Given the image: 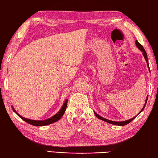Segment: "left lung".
I'll return each mask as SVG.
<instances>
[{
	"mask_svg": "<svg viewBox=\"0 0 158 158\" xmlns=\"http://www.w3.org/2000/svg\"><path fill=\"white\" fill-rule=\"evenodd\" d=\"M135 45H136V46L138 47V49H140V50L143 52V56H144V59H145V60H146V61H147V66H148V68H149V72H150V69H149V60H148V58H147V52H146V51H145V50H144V48H143V46H142L140 43H139L137 40L136 41H135ZM147 99H148V96L147 97V98H146V101H145V103H144V107H143V109L141 110V111L140 112L138 113V114H140L142 112H143V111L144 110V107H145V106H146V104H147ZM94 112V114H95V116L97 117L98 118H99V119H101V120H103V121H105V122H106V123H110V124H112V125H119V126H124V125H127V124H129V123L130 122H131L133 120H134L135 117H136L137 116H135V117H134V118H131V119H129V120H124V121H120V122H118V121H113V120H108V119H106V118H103V117H102V116H101L100 115H98V114H97V113H96L95 112Z\"/></svg>",
	"mask_w": 158,
	"mask_h": 158,
	"instance_id": "1",
	"label": "left lung"
}]
</instances>
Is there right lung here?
Instances as JSON below:
<instances>
[{"instance_id":"add662e5","label":"right lung","mask_w":158,"mask_h":158,"mask_svg":"<svg viewBox=\"0 0 158 158\" xmlns=\"http://www.w3.org/2000/svg\"><path fill=\"white\" fill-rule=\"evenodd\" d=\"M67 103H68V99H66L64 101L62 107H61L60 111H59L57 114H55L54 116H52V117H51V118L46 119V120H31V119L24 118V117L20 116V114H18L16 111H15V110L14 109V107L12 106H11V107H12V109H13L14 112L17 115L20 117V118H21L22 119L24 120L25 122H27V123H29V124L34 125V126H45V125L52 124V123H53L55 122H57V120H60L61 117H62V116L64 115L65 111H66V109Z\"/></svg>"}]
</instances>
